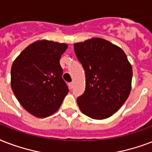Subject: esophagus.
Returning <instances> with one entry per match:
<instances>
[{
    "instance_id": "1",
    "label": "esophagus",
    "mask_w": 152,
    "mask_h": 152,
    "mask_svg": "<svg viewBox=\"0 0 152 152\" xmlns=\"http://www.w3.org/2000/svg\"><path fill=\"white\" fill-rule=\"evenodd\" d=\"M69 87H70V89H73V87H74V82L69 83Z\"/></svg>"
}]
</instances>
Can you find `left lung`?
Returning a JSON list of instances; mask_svg holds the SVG:
<instances>
[{
  "instance_id": "obj_1",
  "label": "left lung",
  "mask_w": 152,
  "mask_h": 152,
  "mask_svg": "<svg viewBox=\"0 0 152 152\" xmlns=\"http://www.w3.org/2000/svg\"><path fill=\"white\" fill-rule=\"evenodd\" d=\"M86 73V90L77 99L82 113L95 120L113 116L128 99L132 67L120 47L102 38L74 44Z\"/></svg>"
}]
</instances>
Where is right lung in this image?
<instances>
[{
    "instance_id": "right-lung-1",
    "label": "right lung",
    "mask_w": 152,
    "mask_h": 152,
    "mask_svg": "<svg viewBox=\"0 0 152 152\" xmlns=\"http://www.w3.org/2000/svg\"><path fill=\"white\" fill-rule=\"evenodd\" d=\"M67 47L66 43L37 40L29 44L12 63V92L23 109L38 118L57 112L69 92L59 63Z\"/></svg>"
}]
</instances>
